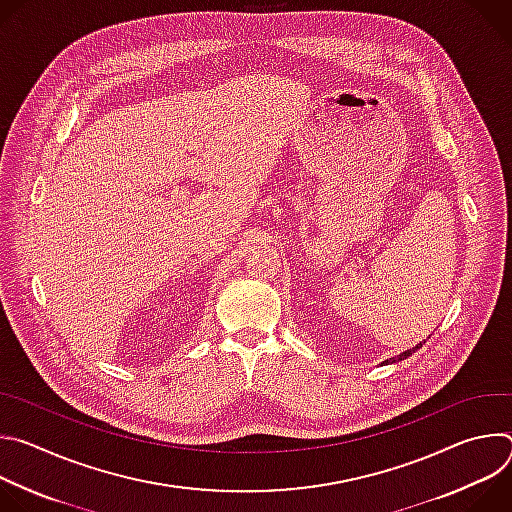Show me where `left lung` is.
I'll list each match as a JSON object with an SVG mask.
<instances>
[{
  "instance_id": "obj_1",
  "label": "left lung",
  "mask_w": 512,
  "mask_h": 512,
  "mask_svg": "<svg viewBox=\"0 0 512 512\" xmlns=\"http://www.w3.org/2000/svg\"><path fill=\"white\" fill-rule=\"evenodd\" d=\"M423 344H425V340H423V342H419V344H417V346H415V348H409V350H405V352H401V354H397V356H395V358H389V360H385V362H381V364H387V362H399V360H405V358H407V356H411V354H413V352H415V350H417V348H421V346H423Z\"/></svg>"
}]
</instances>
